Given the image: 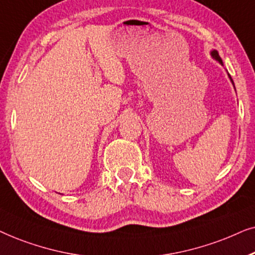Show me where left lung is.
I'll return each instance as SVG.
<instances>
[{"instance_id":"8db88e82","label":"left lung","mask_w":255,"mask_h":255,"mask_svg":"<svg viewBox=\"0 0 255 255\" xmlns=\"http://www.w3.org/2000/svg\"><path fill=\"white\" fill-rule=\"evenodd\" d=\"M211 56L213 57V58H215L216 60H218V62L220 63V64H223V60H222V58H220V56H219V53L217 52L216 50H213L212 52H211ZM230 77V79H231V81H232V84H233V80H232V78H231V76H229ZM234 85V84H233Z\"/></svg>"}]
</instances>
